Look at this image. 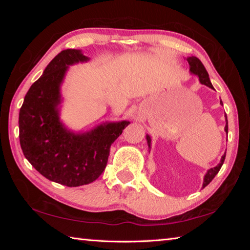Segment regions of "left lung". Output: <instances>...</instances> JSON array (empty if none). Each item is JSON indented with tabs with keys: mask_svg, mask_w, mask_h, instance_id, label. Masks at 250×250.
Segmentation results:
<instances>
[{
	"mask_svg": "<svg viewBox=\"0 0 250 250\" xmlns=\"http://www.w3.org/2000/svg\"><path fill=\"white\" fill-rule=\"evenodd\" d=\"M186 61L188 62L189 71H191V74L198 76V79H200V83L202 84H205V86L211 88V89H214L213 84H211L210 80H209V77H208V73H207V71H206L204 65L202 64V62L200 61V59H198L195 56H191V57L186 58ZM221 104H223L222 100H221ZM225 118H226L225 132L228 133V122H227V116L226 115H225ZM146 141H147V146H149V150H150L151 149V138H150V135H146ZM225 156H226V153L222 156L221 162H219L216 167H211V168H209L208 171H207V173H206L205 176H204V182H203V188H204L205 186H207V185L210 183L211 180L214 179L215 175H216L217 173L219 172V170H221V167L223 166L224 161H225Z\"/></svg>",
	"mask_w": 250,
	"mask_h": 250,
	"instance_id": "obj_1",
	"label": "left lung"
}]
</instances>
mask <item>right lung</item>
Masks as SVG:
<instances>
[{"label":"right lung","instance_id":"add662e5","mask_svg":"<svg viewBox=\"0 0 250 250\" xmlns=\"http://www.w3.org/2000/svg\"><path fill=\"white\" fill-rule=\"evenodd\" d=\"M89 58L79 49L62 50L29 88L20 110V143L25 158L49 181L75 188L98 179L110 146L129 121L105 122L84 133L67 130L59 119L61 86L68 67Z\"/></svg>","mask_w":250,"mask_h":250}]
</instances>
